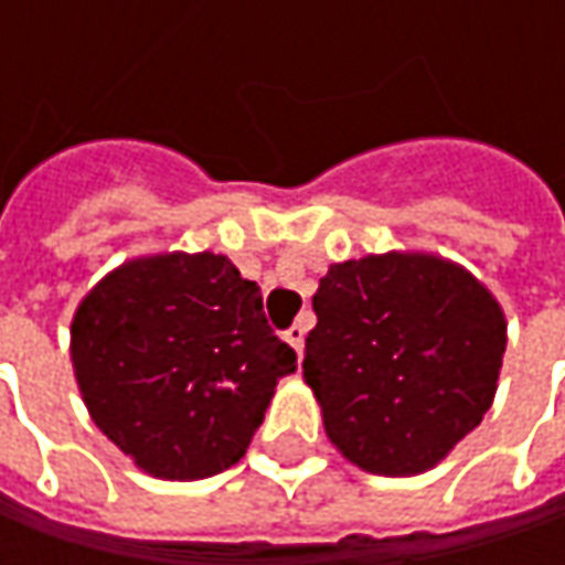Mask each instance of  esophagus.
<instances>
[{"label": "esophagus", "mask_w": 565, "mask_h": 565, "mask_svg": "<svg viewBox=\"0 0 565 565\" xmlns=\"http://www.w3.org/2000/svg\"><path fill=\"white\" fill-rule=\"evenodd\" d=\"M305 333H308V327H305L301 320H298V323H292V327L286 330V342L292 345L298 355H301V349H305Z\"/></svg>", "instance_id": "1"}]
</instances>
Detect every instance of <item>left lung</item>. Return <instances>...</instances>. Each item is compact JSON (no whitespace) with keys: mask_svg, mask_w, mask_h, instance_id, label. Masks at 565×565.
<instances>
[{"mask_svg":"<svg viewBox=\"0 0 565 565\" xmlns=\"http://www.w3.org/2000/svg\"><path fill=\"white\" fill-rule=\"evenodd\" d=\"M315 315L301 371L349 462L418 475L481 424L503 367L507 317L459 264L399 250L333 264Z\"/></svg>","mask_w":565,"mask_h":565,"instance_id":"obj_1","label":"left lung"}]
</instances>
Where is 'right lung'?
<instances>
[{
	"instance_id": "obj_1",
	"label": "right lung",
	"mask_w": 565,
	"mask_h": 565,
	"mask_svg": "<svg viewBox=\"0 0 565 565\" xmlns=\"http://www.w3.org/2000/svg\"><path fill=\"white\" fill-rule=\"evenodd\" d=\"M295 349L223 254H153L103 276L72 320V364L99 430L153 478L235 466Z\"/></svg>"
}]
</instances>
